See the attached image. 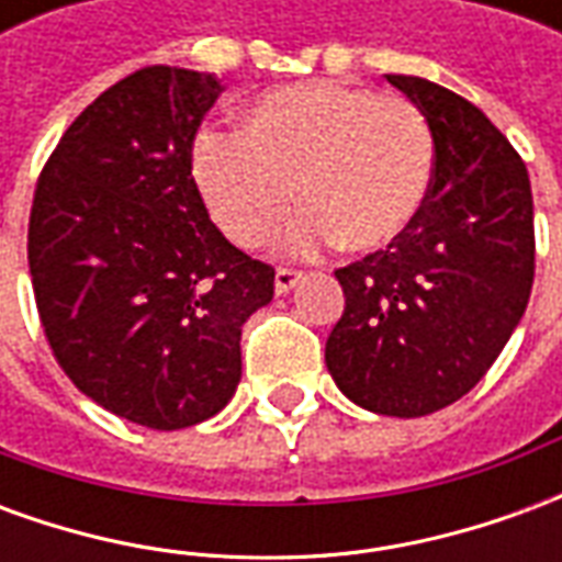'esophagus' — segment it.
Wrapping results in <instances>:
<instances>
[{
  "instance_id": "obj_1",
  "label": "esophagus",
  "mask_w": 562,
  "mask_h": 562,
  "mask_svg": "<svg viewBox=\"0 0 562 562\" xmlns=\"http://www.w3.org/2000/svg\"><path fill=\"white\" fill-rule=\"evenodd\" d=\"M301 280H304V273H301V270L277 268V280H273V285H277V294H289Z\"/></svg>"
}]
</instances>
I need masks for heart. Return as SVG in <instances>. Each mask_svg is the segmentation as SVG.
Returning <instances> with one entry per match:
<instances>
[{"instance_id":"obj_1","label":"heart","mask_w":562,"mask_h":562,"mask_svg":"<svg viewBox=\"0 0 562 562\" xmlns=\"http://www.w3.org/2000/svg\"><path fill=\"white\" fill-rule=\"evenodd\" d=\"M427 116L409 99L340 80H310L258 95L237 138L204 135L192 156L198 192L232 244H268L294 204L285 246L316 256L340 244L373 256L401 240L434 183Z\"/></svg>"}]
</instances>
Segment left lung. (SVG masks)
<instances>
[{"label": "left lung", "instance_id": "8db88e82", "mask_svg": "<svg viewBox=\"0 0 562 562\" xmlns=\"http://www.w3.org/2000/svg\"><path fill=\"white\" fill-rule=\"evenodd\" d=\"M389 83L430 123L434 183L397 244L334 270L346 310L325 364L358 406L418 418L475 389L518 328L536 270L532 192L475 104L424 78Z\"/></svg>", "mask_w": 562, "mask_h": 562}]
</instances>
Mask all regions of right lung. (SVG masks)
Here are the masks:
<instances>
[{
    "instance_id": "1",
    "label": "right lung",
    "mask_w": 562,
    "mask_h": 562,
    "mask_svg": "<svg viewBox=\"0 0 562 562\" xmlns=\"http://www.w3.org/2000/svg\"><path fill=\"white\" fill-rule=\"evenodd\" d=\"M222 83L147 66L104 90L44 165L30 216L35 306L90 401L153 430L213 418L240 382V328L273 268L210 222L192 140Z\"/></svg>"
}]
</instances>
